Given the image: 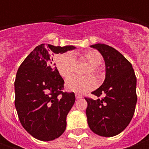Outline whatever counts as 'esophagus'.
Instances as JSON below:
<instances>
[{"label": "esophagus", "instance_id": "esophagus-1", "mask_svg": "<svg viewBox=\"0 0 149 149\" xmlns=\"http://www.w3.org/2000/svg\"><path fill=\"white\" fill-rule=\"evenodd\" d=\"M75 98H76V99H81V98H82V95L76 94V95H75Z\"/></svg>", "mask_w": 149, "mask_h": 149}]
</instances>
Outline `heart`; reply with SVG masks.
Instances as JSON below:
<instances>
[{
	"instance_id": "obj_1",
	"label": "heart",
	"mask_w": 149,
	"mask_h": 149,
	"mask_svg": "<svg viewBox=\"0 0 149 149\" xmlns=\"http://www.w3.org/2000/svg\"><path fill=\"white\" fill-rule=\"evenodd\" d=\"M81 58L86 60L90 67L86 72L87 75L93 74L99 77L100 74V66L102 63V55L97 50H88L84 52ZM56 69L62 77H69L74 71L76 66V59L74 54L71 52H67L60 54L55 60ZM96 86V81L92 76L84 78L78 77L76 75L71 76L66 79L65 87L69 91H72L77 94H84L88 91L94 89Z\"/></svg>"
}]
</instances>
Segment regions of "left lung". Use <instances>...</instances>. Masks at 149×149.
Masks as SVG:
<instances>
[{
  "label": "left lung",
  "instance_id": "1",
  "mask_svg": "<svg viewBox=\"0 0 149 149\" xmlns=\"http://www.w3.org/2000/svg\"><path fill=\"white\" fill-rule=\"evenodd\" d=\"M100 51L105 62V79L92 92L101 99L85 98L89 129L103 137H113L126 129L134 116L137 103L133 66L117 49L104 44L90 45Z\"/></svg>",
  "mask_w": 149,
  "mask_h": 149
}]
</instances>
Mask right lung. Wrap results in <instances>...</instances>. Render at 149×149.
<instances>
[{
	"label": "right lung",
	"instance_id": "1",
	"mask_svg": "<svg viewBox=\"0 0 149 149\" xmlns=\"http://www.w3.org/2000/svg\"><path fill=\"white\" fill-rule=\"evenodd\" d=\"M73 45L41 44L20 65L15 80V105L26 131L41 141L59 138L66 129V117L74 94L63 92L64 79L53 64L54 54L74 49Z\"/></svg>",
	"mask_w": 149,
	"mask_h": 149
}]
</instances>
